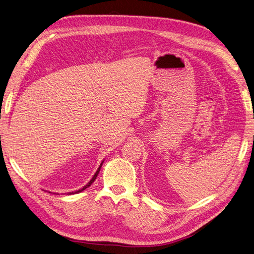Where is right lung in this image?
I'll use <instances>...</instances> for the list:
<instances>
[{
	"label": "right lung",
	"mask_w": 254,
	"mask_h": 254,
	"mask_svg": "<svg viewBox=\"0 0 254 254\" xmlns=\"http://www.w3.org/2000/svg\"><path fill=\"white\" fill-rule=\"evenodd\" d=\"M102 163H103V161L101 162V165H100V167L99 168H98V170H97V172H96V173H95V175L93 176V178L91 179V181H89L88 183H87V185L86 186H84L83 188H82V189H80V190H78V191H76V192H71V193H68V194H73V193H79V192H82L83 190H85L86 189V188H88L89 186H91L93 183H94V181H95V179L97 178V176H98V174H99V171H100V169H101V167H102Z\"/></svg>",
	"instance_id": "right-lung-1"
}]
</instances>
